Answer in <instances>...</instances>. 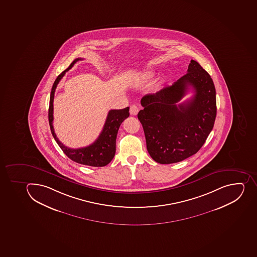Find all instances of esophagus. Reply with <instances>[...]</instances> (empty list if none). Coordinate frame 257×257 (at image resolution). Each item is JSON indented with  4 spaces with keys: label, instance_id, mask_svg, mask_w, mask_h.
I'll use <instances>...</instances> for the list:
<instances>
[{
    "label": "esophagus",
    "instance_id": "obj_1",
    "mask_svg": "<svg viewBox=\"0 0 257 257\" xmlns=\"http://www.w3.org/2000/svg\"><path fill=\"white\" fill-rule=\"evenodd\" d=\"M139 106L137 105H132L130 106V114H133V115H137L138 113H139Z\"/></svg>",
    "mask_w": 257,
    "mask_h": 257
}]
</instances>
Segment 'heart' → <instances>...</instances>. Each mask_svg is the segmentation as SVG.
Instances as JSON below:
<instances>
[{"mask_svg":"<svg viewBox=\"0 0 257 257\" xmlns=\"http://www.w3.org/2000/svg\"><path fill=\"white\" fill-rule=\"evenodd\" d=\"M154 73L153 72H148V74H146V78H150L154 76Z\"/></svg>","mask_w":257,"mask_h":257,"instance_id":"1","label":"heart"}]
</instances>
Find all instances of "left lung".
<instances>
[{"instance_id": "obj_1", "label": "left lung", "mask_w": 257, "mask_h": 257, "mask_svg": "<svg viewBox=\"0 0 257 257\" xmlns=\"http://www.w3.org/2000/svg\"><path fill=\"white\" fill-rule=\"evenodd\" d=\"M190 88L195 96L178 105ZM141 105L138 118L150 156L157 163H177L196 154L211 132L217 111L215 87L210 74L191 60L185 75L143 96Z\"/></svg>"}]
</instances>
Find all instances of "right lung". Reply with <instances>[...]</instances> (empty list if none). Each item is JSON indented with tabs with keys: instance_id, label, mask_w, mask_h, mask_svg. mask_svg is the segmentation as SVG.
<instances>
[{
	"instance_id": "1",
	"label": "right lung",
	"mask_w": 257,
	"mask_h": 257,
	"mask_svg": "<svg viewBox=\"0 0 257 257\" xmlns=\"http://www.w3.org/2000/svg\"><path fill=\"white\" fill-rule=\"evenodd\" d=\"M83 60L77 58L70 64L69 67L63 71L56 78L52 86L51 96H50L49 110H48V119H49L50 128L52 131V136L58 144L60 149L62 150L70 160L81 164V165H89L93 167H102L112 161L115 154V143H116L117 134L121 123L125 118L130 116V107L122 109H110L108 113L107 118L103 127L102 131L98 138L91 145L85 148L72 149L67 148L59 141L56 137L53 127V100L55 91L60 79L64 77L65 73L74 66L78 60Z\"/></svg>"
}]
</instances>
